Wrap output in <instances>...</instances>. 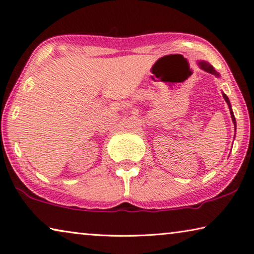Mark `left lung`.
I'll use <instances>...</instances> for the list:
<instances>
[{
    "label": "left lung",
    "mask_w": 254,
    "mask_h": 254,
    "mask_svg": "<svg viewBox=\"0 0 254 254\" xmlns=\"http://www.w3.org/2000/svg\"><path fill=\"white\" fill-rule=\"evenodd\" d=\"M198 65H199L200 68L203 69L204 71H207V73H210V74H212V75H214V76H217V77H220V74L218 73V71H217L216 69L213 68V66H211V65H210V64L208 63V62L200 61V62H198ZM222 96H223L224 100H226V103L228 104L229 109H230V114H231V118H232V122H233V125H234V129H236V127H237V122H236V117H234L233 112H232L230 100H229V98L227 97V95L224 94V93H222Z\"/></svg>",
    "instance_id": "left-lung-1"
}]
</instances>
